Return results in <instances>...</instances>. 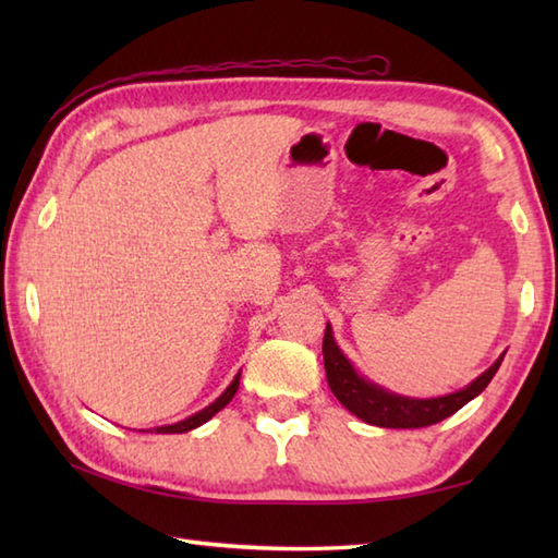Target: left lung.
I'll return each mask as SVG.
<instances>
[{"label":"left lung","instance_id":"left-lung-1","mask_svg":"<svg viewBox=\"0 0 558 558\" xmlns=\"http://www.w3.org/2000/svg\"><path fill=\"white\" fill-rule=\"evenodd\" d=\"M501 360L504 357L496 360L487 372L475 378L468 388L458 390V393L429 400H414L388 393V390L364 381V378L352 369L345 354L338 350L330 326H326L324 333L326 378L330 390H333V396L366 424L386 426V429H417V426H429L450 417V414L458 412L465 402L480 396L482 390L489 386L494 374L499 372Z\"/></svg>","mask_w":558,"mask_h":558}]
</instances>
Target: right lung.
Listing matches in <instances>:
<instances>
[{"instance_id":"1","label":"right lung","mask_w":558,"mask_h":558,"mask_svg":"<svg viewBox=\"0 0 558 558\" xmlns=\"http://www.w3.org/2000/svg\"><path fill=\"white\" fill-rule=\"evenodd\" d=\"M236 388H240V374L234 376V381L228 386V390H225V393H222L216 402H213V405H208V408H204L201 412L192 414V417L184 420V422L168 424V426H158L156 434H184V432H192V429H196V426H201L204 422H208V420L213 417V414H218L225 405H228V402L234 398Z\"/></svg>"}]
</instances>
